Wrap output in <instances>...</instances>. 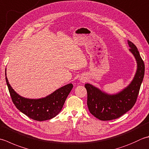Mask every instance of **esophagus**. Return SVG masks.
Listing matches in <instances>:
<instances>
[{
  "label": "esophagus",
  "mask_w": 149,
  "mask_h": 149,
  "mask_svg": "<svg viewBox=\"0 0 149 149\" xmlns=\"http://www.w3.org/2000/svg\"><path fill=\"white\" fill-rule=\"evenodd\" d=\"M79 81H81V82H82V83L86 82V77H84V76H81V77H79Z\"/></svg>",
  "instance_id": "esophagus-1"
}]
</instances>
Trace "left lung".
Segmentation results:
<instances>
[{"label": "left lung", "mask_w": 149, "mask_h": 149, "mask_svg": "<svg viewBox=\"0 0 149 149\" xmlns=\"http://www.w3.org/2000/svg\"><path fill=\"white\" fill-rule=\"evenodd\" d=\"M136 63L133 79L127 87L116 94H108L90 83L84 85L87 91V105L92 114L102 121L117 119L130 110L136 101L144 77L145 65L136 46L128 40Z\"/></svg>", "instance_id": "8db88e82"}]
</instances>
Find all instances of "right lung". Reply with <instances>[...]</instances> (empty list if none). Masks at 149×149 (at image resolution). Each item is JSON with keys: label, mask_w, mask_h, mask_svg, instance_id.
<instances>
[{"label": "right lung", "mask_w": 149, "mask_h": 149, "mask_svg": "<svg viewBox=\"0 0 149 149\" xmlns=\"http://www.w3.org/2000/svg\"><path fill=\"white\" fill-rule=\"evenodd\" d=\"M5 75L9 92L15 106L28 117L36 121L48 120L55 117L62 110L64 103L73 88V84L70 83L57 89L45 97L26 98L17 94L9 83L6 68Z\"/></svg>", "instance_id": "1"}]
</instances>
